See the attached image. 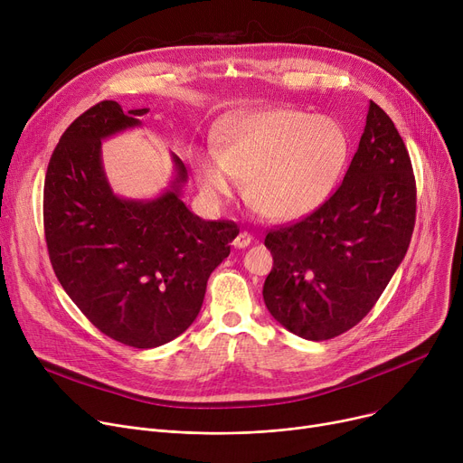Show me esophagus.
Here are the masks:
<instances>
[{
	"label": "esophagus",
	"instance_id": "esophagus-1",
	"mask_svg": "<svg viewBox=\"0 0 463 463\" xmlns=\"http://www.w3.org/2000/svg\"><path fill=\"white\" fill-rule=\"evenodd\" d=\"M251 240H253V236H251L250 232H246V231H240V232H238V236L232 240V246H234V248H238V250H241V248H248V246L251 244Z\"/></svg>",
	"mask_w": 463,
	"mask_h": 463
}]
</instances>
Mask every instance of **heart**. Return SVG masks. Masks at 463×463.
<instances>
[{"mask_svg":"<svg viewBox=\"0 0 463 463\" xmlns=\"http://www.w3.org/2000/svg\"><path fill=\"white\" fill-rule=\"evenodd\" d=\"M349 154V133L335 118L270 109L234 121L223 150L199 152L194 170L212 197H231L248 180V201L269 219L288 222L330 197Z\"/></svg>","mask_w":463,"mask_h":463,"instance_id":"b5f03b06","label":"heart"}]
</instances>
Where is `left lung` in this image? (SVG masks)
<instances>
[{
	"label": "left lung",
	"instance_id": "8db88e82",
	"mask_svg": "<svg viewBox=\"0 0 463 463\" xmlns=\"http://www.w3.org/2000/svg\"><path fill=\"white\" fill-rule=\"evenodd\" d=\"M415 217L409 152L394 121L370 101L342 185L300 222L264 238L274 257L262 287L272 317L311 342L358 325L403 260Z\"/></svg>",
	"mask_w": 463,
	"mask_h": 463
}]
</instances>
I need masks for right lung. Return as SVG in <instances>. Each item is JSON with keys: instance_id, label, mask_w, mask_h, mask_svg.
<instances>
[{"instance_id": "obj_1", "label": "right lung", "mask_w": 463, "mask_h": 463, "mask_svg": "<svg viewBox=\"0 0 463 463\" xmlns=\"http://www.w3.org/2000/svg\"><path fill=\"white\" fill-rule=\"evenodd\" d=\"M148 109L101 101L61 135L48 163L43 222L48 257L69 298L116 342L152 349L185 332L201 311L210 274L231 253L232 222H204L180 199L185 165L152 201L112 193L101 140L140 126Z\"/></svg>"}]
</instances>
